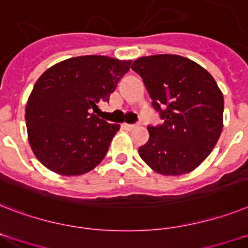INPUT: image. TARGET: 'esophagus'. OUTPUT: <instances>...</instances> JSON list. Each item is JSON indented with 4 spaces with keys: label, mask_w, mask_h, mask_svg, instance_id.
Segmentation results:
<instances>
[{
    "label": "esophagus",
    "mask_w": 248,
    "mask_h": 248,
    "mask_svg": "<svg viewBox=\"0 0 248 248\" xmlns=\"http://www.w3.org/2000/svg\"><path fill=\"white\" fill-rule=\"evenodd\" d=\"M124 127L126 128V130H134L135 127H138V124H124Z\"/></svg>",
    "instance_id": "1"
}]
</instances>
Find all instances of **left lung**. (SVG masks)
<instances>
[{
    "instance_id": "1",
    "label": "left lung",
    "mask_w": 248,
    "mask_h": 248,
    "mask_svg": "<svg viewBox=\"0 0 248 248\" xmlns=\"http://www.w3.org/2000/svg\"><path fill=\"white\" fill-rule=\"evenodd\" d=\"M131 68L141 76L163 124L149 126L139 154L149 167L178 176L199 167L222 134L224 99L214 78L177 54L140 57Z\"/></svg>"
}]
</instances>
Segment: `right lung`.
I'll use <instances>...</instances> for the list:
<instances>
[{
  "instance_id": "1",
  "label": "right lung",
  "mask_w": 248,
  "mask_h": 248,
  "mask_svg": "<svg viewBox=\"0 0 248 248\" xmlns=\"http://www.w3.org/2000/svg\"><path fill=\"white\" fill-rule=\"evenodd\" d=\"M131 61L80 56L52 66L38 78L26 104L30 146L48 170L65 176L92 170L106 156L118 124L96 117Z\"/></svg>"
}]
</instances>
